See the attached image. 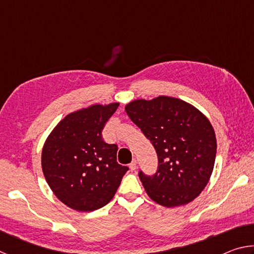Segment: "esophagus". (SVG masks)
<instances>
[{"instance_id": "34e87169", "label": "esophagus", "mask_w": 254, "mask_h": 254, "mask_svg": "<svg viewBox=\"0 0 254 254\" xmlns=\"http://www.w3.org/2000/svg\"><path fill=\"white\" fill-rule=\"evenodd\" d=\"M128 167H130L131 170H135L136 169V160L134 159V160H132V162L128 165Z\"/></svg>"}]
</instances>
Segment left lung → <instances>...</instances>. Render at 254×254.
Listing matches in <instances>:
<instances>
[{
	"instance_id": "1",
	"label": "left lung",
	"mask_w": 254,
	"mask_h": 254,
	"mask_svg": "<svg viewBox=\"0 0 254 254\" xmlns=\"http://www.w3.org/2000/svg\"><path fill=\"white\" fill-rule=\"evenodd\" d=\"M126 111L158 154L156 174L139 173L148 196L165 207L194 200L207 185L216 157L209 120L190 103L166 95L134 100Z\"/></svg>"
}]
</instances>
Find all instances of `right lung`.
<instances>
[{"label":"right lung","instance_id":"right-lung-1","mask_svg":"<svg viewBox=\"0 0 254 254\" xmlns=\"http://www.w3.org/2000/svg\"><path fill=\"white\" fill-rule=\"evenodd\" d=\"M120 103L93 104L67 114L47 137L41 152L45 178L56 197L78 212H92L113 198L127 167L117 161V144L102 130Z\"/></svg>","mask_w":254,"mask_h":254}]
</instances>
